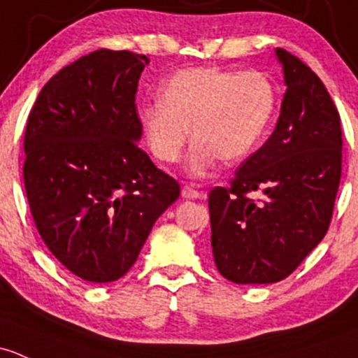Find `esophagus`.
<instances>
[{
    "mask_svg": "<svg viewBox=\"0 0 358 358\" xmlns=\"http://www.w3.org/2000/svg\"><path fill=\"white\" fill-rule=\"evenodd\" d=\"M182 197L189 199V201H194V199H202V194L199 190H195V189H192V187L185 185L182 189Z\"/></svg>",
    "mask_w": 358,
    "mask_h": 358,
    "instance_id": "esophagus-1",
    "label": "esophagus"
}]
</instances>
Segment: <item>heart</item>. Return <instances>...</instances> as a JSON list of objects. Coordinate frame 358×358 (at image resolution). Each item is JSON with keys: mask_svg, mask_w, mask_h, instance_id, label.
<instances>
[{"mask_svg": "<svg viewBox=\"0 0 358 358\" xmlns=\"http://www.w3.org/2000/svg\"><path fill=\"white\" fill-rule=\"evenodd\" d=\"M276 104V87L261 71L189 69L169 78L161 103L142 108L138 122L150 152L168 164L180 159L192 131L187 173L202 178L217 157L236 163L257 148Z\"/></svg>", "mask_w": 358, "mask_h": 358, "instance_id": "heart-1", "label": "heart"}]
</instances>
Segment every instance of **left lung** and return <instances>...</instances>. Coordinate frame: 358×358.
<instances>
[{
	"instance_id": "left-lung-1",
	"label": "left lung",
	"mask_w": 358,
	"mask_h": 358,
	"mask_svg": "<svg viewBox=\"0 0 358 358\" xmlns=\"http://www.w3.org/2000/svg\"><path fill=\"white\" fill-rule=\"evenodd\" d=\"M287 85L276 129L209 194L210 245L221 276L269 285L289 276L329 228L341 178L340 115L321 78L274 50ZM259 193V201L248 199Z\"/></svg>"
}]
</instances>
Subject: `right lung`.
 <instances>
[{"instance_id":"obj_1","label":"right lung","mask_w":358,"mask_h":358,"mask_svg":"<svg viewBox=\"0 0 358 358\" xmlns=\"http://www.w3.org/2000/svg\"><path fill=\"white\" fill-rule=\"evenodd\" d=\"M144 55L99 50L44 85L25 129L24 182L41 238L89 283L135 264L180 185L138 148L135 94Z\"/></svg>"}]
</instances>
